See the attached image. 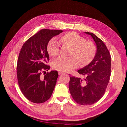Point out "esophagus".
I'll use <instances>...</instances> for the list:
<instances>
[{
  "mask_svg": "<svg viewBox=\"0 0 127 127\" xmlns=\"http://www.w3.org/2000/svg\"><path fill=\"white\" fill-rule=\"evenodd\" d=\"M58 74H59V75H63V74H64V73H63V72H61V71H59V72H58Z\"/></svg>",
  "mask_w": 127,
  "mask_h": 127,
  "instance_id": "obj_1",
  "label": "esophagus"
}]
</instances>
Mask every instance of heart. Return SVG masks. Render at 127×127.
<instances>
[{
	"instance_id": "1",
	"label": "heart",
	"mask_w": 127,
	"mask_h": 127,
	"mask_svg": "<svg viewBox=\"0 0 127 127\" xmlns=\"http://www.w3.org/2000/svg\"><path fill=\"white\" fill-rule=\"evenodd\" d=\"M63 44L71 47L69 58H58L53 62L54 69L61 72H69L76 68L78 62L81 65H86L93 60L96 53V47L92 42L86 41L84 37L75 32H68L61 37ZM48 53L51 57L58 55L59 45L56 39L50 40L47 44Z\"/></svg>"
}]
</instances>
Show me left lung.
<instances>
[{"label": "left lung", "mask_w": 127, "mask_h": 127, "mask_svg": "<svg viewBox=\"0 0 127 127\" xmlns=\"http://www.w3.org/2000/svg\"><path fill=\"white\" fill-rule=\"evenodd\" d=\"M90 35L96 47L95 55L91 63L77 71L85 79L71 76L69 88L74 100L82 105H90L100 99L105 92L111 75V58L103 41L95 34Z\"/></svg>", "instance_id": "1"}]
</instances>
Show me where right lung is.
I'll list each match as a JSON object with an SVG mask.
<instances>
[{
    "label": "right lung",
    "instance_id": "obj_1",
    "mask_svg": "<svg viewBox=\"0 0 127 127\" xmlns=\"http://www.w3.org/2000/svg\"><path fill=\"white\" fill-rule=\"evenodd\" d=\"M63 31L42 29L25 42L19 54L17 76L21 91L34 103H42L50 99L56 86L58 72L52 70L41 76V72L50 69L47 44Z\"/></svg>",
    "mask_w": 127,
    "mask_h": 127
}]
</instances>
